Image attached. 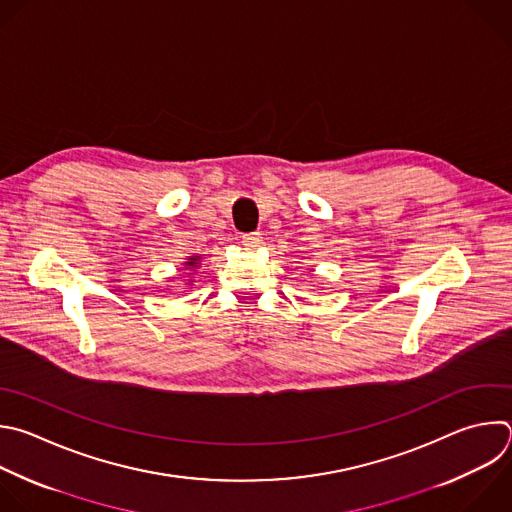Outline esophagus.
Listing matches in <instances>:
<instances>
[{"label":"esophagus","mask_w":512,"mask_h":512,"mask_svg":"<svg viewBox=\"0 0 512 512\" xmlns=\"http://www.w3.org/2000/svg\"><path fill=\"white\" fill-rule=\"evenodd\" d=\"M241 239H243L241 243H243L247 249H257V247L261 245V233H245Z\"/></svg>","instance_id":"1"}]
</instances>
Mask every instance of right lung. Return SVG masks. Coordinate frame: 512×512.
Instances as JSON below:
<instances>
[{"label":"right lung","mask_w":512,"mask_h":512,"mask_svg":"<svg viewBox=\"0 0 512 512\" xmlns=\"http://www.w3.org/2000/svg\"><path fill=\"white\" fill-rule=\"evenodd\" d=\"M197 263H199V257H191L189 263H187V267H197Z\"/></svg>","instance_id":"add662e5"}]
</instances>
